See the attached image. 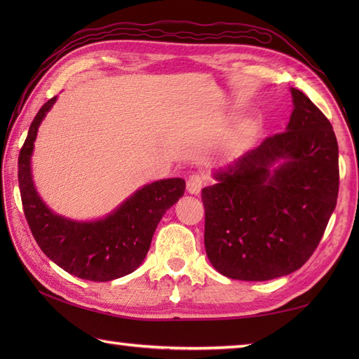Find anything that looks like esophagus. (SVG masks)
Listing matches in <instances>:
<instances>
[{"mask_svg": "<svg viewBox=\"0 0 359 359\" xmlns=\"http://www.w3.org/2000/svg\"><path fill=\"white\" fill-rule=\"evenodd\" d=\"M203 185H205L203 175H201V174H191L188 177V182H187V189L191 194H199L201 189L203 188Z\"/></svg>", "mask_w": 359, "mask_h": 359, "instance_id": "34e87169", "label": "esophagus"}]
</instances>
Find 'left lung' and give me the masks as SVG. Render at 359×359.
I'll return each mask as SVG.
<instances>
[{
    "instance_id": "obj_1",
    "label": "left lung",
    "mask_w": 359,
    "mask_h": 359,
    "mask_svg": "<svg viewBox=\"0 0 359 359\" xmlns=\"http://www.w3.org/2000/svg\"><path fill=\"white\" fill-rule=\"evenodd\" d=\"M294 109L278 133L216 174L202 189L205 250L212 266L239 280L285 276L321 242L339 189L338 142L321 109L292 88ZM285 163L274 173L269 166Z\"/></svg>"
}]
</instances>
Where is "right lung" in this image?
Masks as SVG:
<instances>
[{"label":"right lung","mask_w":359,"mask_h":359,"mask_svg":"<svg viewBox=\"0 0 359 359\" xmlns=\"http://www.w3.org/2000/svg\"><path fill=\"white\" fill-rule=\"evenodd\" d=\"M55 98L38 111L18 157L20 194L29 228L43 253L74 276L94 282L126 276L143 262L160 219L184 196L185 180L166 179L144 185L117 211L97 222L80 224L52 215L36 196L30 156L38 126Z\"/></svg>","instance_id":"obj_1"}]
</instances>
